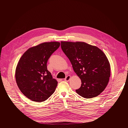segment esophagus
I'll list each match as a JSON object with an SVG mask.
<instances>
[{
  "label": "esophagus",
  "instance_id": "obj_1",
  "mask_svg": "<svg viewBox=\"0 0 128 128\" xmlns=\"http://www.w3.org/2000/svg\"><path fill=\"white\" fill-rule=\"evenodd\" d=\"M70 78H71V76H67L66 77V78L64 79V80H65V81H66V82H68V81H69Z\"/></svg>",
  "mask_w": 128,
  "mask_h": 128
}]
</instances>
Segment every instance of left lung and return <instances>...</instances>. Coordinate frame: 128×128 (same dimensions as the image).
<instances>
[{
  "label": "left lung",
  "instance_id": "8db88e82",
  "mask_svg": "<svg viewBox=\"0 0 128 128\" xmlns=\"http://www.w3.org/2000/svg\"><path fill=\"white\" fill-rule=\"evenodd\" d=\"M61 48L82 81L76 92L92 98L105 90L110 76V65L105 54L98 47L84 42H61Z\"/></svg>",
  "mask_w": 128,
  "mask_h": 128
}]
</instances>
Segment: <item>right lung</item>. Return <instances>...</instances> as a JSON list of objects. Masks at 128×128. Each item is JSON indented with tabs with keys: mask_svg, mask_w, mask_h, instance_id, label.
<instances>
[{
	"mask_svg": "<svg viewBox=\"0 0 128 128\" xmlns=\"http://www.w3.org/2000/svg\"><path fill=\"white\" fill-rule=\"evenodd\" d=\"M60 46L56 42L42 43L28 49L18 62L16 82L21 92L31 100L44 101L55 90L58 82L48 70L46 64Z\"/></svg>",
	"mask_w": 128,
	"mask_h": 128,
	"instance_id": "add662e5",
	"label": "right lung"
}]
</instances>
